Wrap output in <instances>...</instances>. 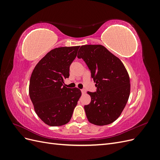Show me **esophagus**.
I'll use <instances>...</instances> for the list:
<instances>
[{
    "label": "esophagus",
    "mask_w": 160,
    "mask_h": 160,
    "mask_svg": "<svg viewBox=\"0 0 160 160\" xmlns=\"http://www.w3.org/2000/svg\"><path fill=\"white\" fill-rule=\"evenodd\" d=\"M81 91L82 94H85V92H86V90H85V89H81Z\"/></svg>",
    "instance_id": "1"
}]
</instances>
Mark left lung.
Listing matches in <instances>:
<instances>
[{
	"label": "left lung",
	"instance_id": "left-lung-1",
	"mask_svg": "<svg viewBox=\"0 0 160 160\" xmlns=\"http://www.w3.org/2000/svg\"><path fill=\"white\" fill-rule=\"evenodd\" d=\"M77 57L83 59L91 71L97 91H88L91 103L85 105L89 122L109 125L122 113L130 94L128 72L118 57L101 45H82Z\"/></svg>",
	"mask_w": 160,
	"mask_h": 160
}]
</instances>
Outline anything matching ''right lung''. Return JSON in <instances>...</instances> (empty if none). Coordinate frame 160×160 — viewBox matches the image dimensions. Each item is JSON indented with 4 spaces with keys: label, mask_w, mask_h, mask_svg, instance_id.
<instances>
[{
    "label": "right lung",
    "mask_w": 160,
    "mask_h": 160,
    "mask_svg": "<svg viewBox=\"0 0 160 160\" xmlns=\"http://www.w3.org/2000/svg\"><path fill=\"white\" fill-rule=\"evenodd\" d=\"M79 46L55 48L40 60L30 79L29 96L37 115L50 126L68 123L81 95L78 88H67L64 80Z\"/></svg>",
    "instance_id": "1"
}]
</instances>
